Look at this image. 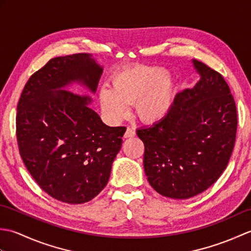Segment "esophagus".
<instances>
[{
    "instance_id": "esophagus-1",
    "label": "esophagus",
    "mask_w": 251,
    "mask_h": 251,
    "mask_svg": "<svg viewBox=\"0 0 251 251\" xmlns=\"http://www.w3.org/2000/svg\"><path fill=\"white\" fill-rule=\"evenodd\" d=\"M136 136V131L132 129V128H130V127H128V128H127V130H126V132H125V135H124V138H132V137H135Z\"/></svg>"
}]
</instances>
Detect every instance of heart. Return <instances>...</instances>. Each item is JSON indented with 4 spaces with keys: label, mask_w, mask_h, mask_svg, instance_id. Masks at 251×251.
<instances>
[{
    "label": "heart",
    "mask_w": 251,
    "mask_h": 251,
    "mask_svg": "<svg viewBox=\"0 0 251 251\" xmlns=\"http://www.w3.org/2000/svg\"><path fill=\"white\" fill-rule=\"evenodd\" d=\"M176 94L173 77L162 68L138 66L116 74L112 87L100 89V104L112 121H120L136 102V113L142 121L163 120L172 109Z\"/></svg>",
    "instance_id": "b5f03b06"
}]
</instances>
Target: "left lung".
<instances>
[{"mask_svg": "<svg viewBox=\"0 0 251 251\" xmlns=\"http://www.w3.org/2000/svg\"><path fill=\"white\" fill-rule=\"evenodd\" d=\"M201 79L174 100L163 120L137 130L145 143L143 167L157 193L186 200L219 179L236 139L237 113L219 72L193 60Z\"/></svg>", "mask_w": 251, "mask_h": 251, "instance_id": "obj_1", "label": "left lung"}]
</instances>
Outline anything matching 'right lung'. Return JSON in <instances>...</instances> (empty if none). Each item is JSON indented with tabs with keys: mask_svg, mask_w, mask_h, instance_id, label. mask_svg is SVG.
Instances as JSON below:
<instances>
[{
	"mask_svg": "<svg viewBox=\"0 0 251 251\" xmlns=\"http://www.w3.org/2000/svg\"><path fill=\"white\" fill-rule=\"evenodd\" d=\"M101 74L92 55L52 58L32 74L18 101L20 156L40 188L68 204L89 201L104 189L126 130L105 125L88 96L63 90L77 82L95 93Z\"/></svg>",
	"mask_w": 251,
	"mask_h": 251,
	"instance_id": "obj_1",
	"label": "right lung"
}]
</instances>
